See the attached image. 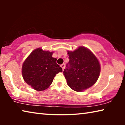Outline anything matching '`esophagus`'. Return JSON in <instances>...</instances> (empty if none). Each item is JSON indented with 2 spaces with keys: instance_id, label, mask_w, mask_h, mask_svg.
<instances>
[{
  "instance_id": "obj_1",
  "label": "esophagus",
  "mask_w": 125,
  "mask_h": 125,
  "mask_svg": "<svg viewBox=\"0 0 125 125\" xmlns=\"http://www.w3.org/2000/svg\"><path fill=\"white\" fill-rule=\"evenodd\" d=\"M61 67H62V68L63 70H64V67H65V64H64V63H63L62 64H61Z\"/></svg>"
}]
</instances>
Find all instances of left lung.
<instances>
[{"label":"left lung","mask_w":125,"mask_h":125,"mask_svg":"<svg viewBox=\"0 0 125 125\" xmlns=\"http://www.w3.org/2000/svg\"><path fill=\"white\" fill-rule=\"evenodd\" d=\"M68 54L69 62L63 71L68 85L79 92L94 85L100 72V64L95 56L84 47L68 51Z\"/></svg>","instance_id":"obj_1"}]
</instances>
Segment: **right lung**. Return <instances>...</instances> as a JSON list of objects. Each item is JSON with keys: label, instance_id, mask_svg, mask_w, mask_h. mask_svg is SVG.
Returning a JSON list of instances; mask_svg holds the SVG:
<instances>
[{"label": "right lung", "instance_id": "obj_1", "mask_svg": "<svg viewBox=\"0 0 125 125\" xmlns=\"http://www.w3.org/2000/svg\"><path fill=\"white\" fill-rule=\"evenodd\" d=\"M53 52L41 48L31 53L22 64V74L25 82L37 91L46 89L52 84L57 74L62 68L52 57Z\"/></svg>", "mask_w": 125, "mask_h": 125}]
</instances>
